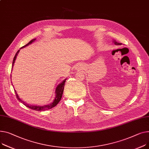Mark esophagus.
Returning <instances> with one entry per match:
<instances>
[{"instance_id": "1", "label": "esophagus", "mask_w": 149, "mask_h": 149, "mask_svg": "<svg viewBox=\"0 0 149 149\" xmlns=\"http://www.w3.org/2000/svg\"><path fill=\"white\" fill-rule=\"evenodd\" d=\"M82 67H83V65H82L81 64H77V65H76L75 69H80Z\"/></svg>"}]
</instances>
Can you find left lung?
I'll use <instances>...</instances> for the list:
<instances>
[{
	"instance_id": "8db88e82",
	"label": "left lung",
	"mask_w": 149,
	"mask_h": 149,
	"mask_svg": "<svg viewBox=\"0 0 149 149\" xmlns=\"http://www.w3.org/2000/svg\"><path fill=\"white\" fill-rule=\"evenodd\" d=\"M113 42H114V44H115V45H122V43L117 42H116V41H114Z\"/></svg>"
}]
</instances>
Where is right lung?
<instances>
[{
    "label": "right lung",
    "mask_w": 149,
    "mask_h": 149,
    "mask_svg": "<svg viewBox=\"0 0 149 149\" xmlns=\"http://www.w3.org/2000/svg\"><path fill=\"white\" fill-rule=\"evenodd\" d=\"M35 39H32V40H31V41H30L28 44H27L25 45L24 46L22 47L21 48H23V47H25L26 46H27V45H29V44H31V43H32L33 41H35ZM19 51V49L16 53V54H15V56H14V60H13V66H12V67H13V66H14V62H15V58H16V57H17V54H18ZM66 80V79H65V80H64L61 83H60V84H59L57 86V87H56V97H55V98H54V101H53V102L52 103L49 104H48V105H44V106H36V105H35V106L33 105H33H27V104H26L24 102L20 100V98H19V97H18V95H17V92H16L15 90V95H16V97H17V98L18 99V100L19 102H22L25 106H26L27 107H28V108H29L32 109V110H35V111H45V110H49V109H50V108H53V107H54L55 106H56V105H57L59 102H60V101H61V98H62V95H63V90H64V87H65V84Z\"/></svg>",
    "instance_id": "add662e5"
}]
</instances>
